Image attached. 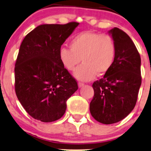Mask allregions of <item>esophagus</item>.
<instances>
[{"label": "esophagus", "mask_w": 151, "mask_h": 151, "mask_svg": "<svg viewBox=\"0 0 151 151\" xmlns=\"http://www.w3.org/2000/svg\"><path fill=\"white\" fill-rule=\"evenodd\" d=\"M84 84H83V83H78V86H79V88H83V86H84Z\"/></svg>", "instance_id": "34e87169"}]
</instances>
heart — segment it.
<instances>
[{"label":"heart","mask_w":151,"mask_h":151,"mask_svg":"<svg viewBox=\"0 0 151 151\" xmlns=\"http://www.w3.org/2000/svg\"><path fill=\"white\" fill-rule=\"evenodd\" d=\"M70 48L62 47L59 50V59L68 71H73L76 79L89 81L96 75L106 74L112 66L115 57V45L108 35L85 31L76 35L70 42Z\"/></svg>","instance_id":"heart-1"}]
</instances>
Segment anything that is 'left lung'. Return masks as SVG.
Segmentation results:
<instances>
[{
    "label": "left lung",
    "instance_id": "obj_1",
    "mask_svg": "<svg viewBox=\"0 0 151 151\" xmlns=\"http://www.w3.org/2000/svg\"><path fill=\"white\" fill-rule=\"evenodd\" d=\"M115 45L112 66L94 82L90 103L91 115L99 122L112 124L124 119L134 108L141 86V58L131 38L118 28L108 31Z\"/></svg>",
    "mask_w": 151,
    "mask_h": 151
}]
</instances>
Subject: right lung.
<instances>
[{
	"label": "right lung",
	"instance_id": "right-lung-1",
	"mask_svg": "<svg viewBox=\"0 0 151 151\" xmlns=\"http://www.w3.org/2000/svg\"><path fill=\"white\" fill-rule=\"evenodd\" d=\"M78 25H39L21 44L14 68L15 92L34 119L45 123L60 119L66 112V101L78 89L59 59L61 45Z\"/></svg>",
	"mask_w": 151,
	"mask_h": 151
}]
</instances>
